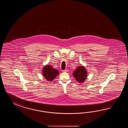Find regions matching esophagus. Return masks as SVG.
Returning a JSON list of instances; mask_svg holds the SVG:
<instances>
[{"label": "esophagus", "instance_id": "1", "mask_svg": "<svg viewBox=\"0 0 128 128\" xmlns=\"http://www.w3.org/2000/svg\"><path fill=\"white\" fill-rule=\"evenodd\" d=\"M68 70H63V71L64 72H68Z\"/></svg>", "mask_w": 128, "mask_h": 128}]
</instances>
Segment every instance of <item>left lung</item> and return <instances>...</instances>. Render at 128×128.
Masks as SVG:
<instances>
[{
  "instance_id": "1",
  "label": "left lung",
  "mask_w": 128,
  "mask_h": 128,
  "mask_svg": "<svg viewBox=\"0 0 128 128\" xmlns=\"http://www.w3.org/2000/svg\"><path fill=\"white\" fill-rule=\"evenodd\" d=\"M87 71L84 66H80L74 71L73 75L77 82L82 83L87 77Z\"/></svg>"
}]
</instances>
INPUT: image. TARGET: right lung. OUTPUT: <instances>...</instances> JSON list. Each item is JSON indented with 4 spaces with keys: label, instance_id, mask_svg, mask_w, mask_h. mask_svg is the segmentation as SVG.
<instances>
[{
    "label": "right lung",
    "instance_id": "obj_1",
    "mask_svg": "<svg viewBox=\"0 0 128 128\" xmlns=\"http://www.w3.org/2000/svg\"><path fill=\"white\" fill-rule=\"evenodd\" d=\"M42 74L44 77L48 82H52L59 74L58 71L54 69L52 66L47 64L43 68Z\"/></svg>",
    "mask_w": 128,
    "mask_h": 128
}]
</instances>
